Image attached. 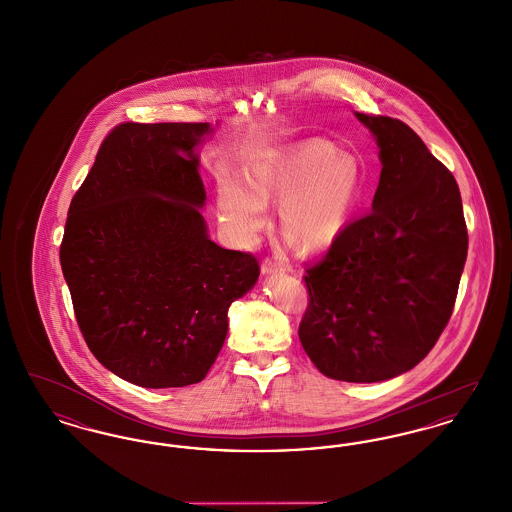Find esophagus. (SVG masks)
Here are the masks:
<instances>
[{
  "instance_id": "esophagus-1",
  "label": "esophagus",
  "mask_w": 512,
  "mask_h": 512,
  "mask_svg": "<svg viewBox=\"0 0 512 512\" xmlns=\"http://www.w3.org/2000/svg\"><path fill=\"white\" fill-rule=\"evenodd\" d=\"M261 270H263V274L282 272V270H286V263L280 261V259H274V257H267V259L263 261V265H261Z\"/></svg>"
}]
</instances>
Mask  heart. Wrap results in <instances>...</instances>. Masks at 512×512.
Masks as SVG:
<instances>
[{
	"instance_id": "heart-1",
	"label": "heart",
	"mask_w": 512,
	"mask_h": 512,
	"mask_svg": "<svg viewBox=\"0 0 512 512\" xmlns=\"http://www.w3.org/2000/svg\"><path fill=\"white\" fill-rule=\"evenodd\" d=\"M361 190V163L328 140H313L249 165L244 182L222 178L220 219L242 244L267 226V203L278 201L282 238L299 253H318L340 236Z\"/></svg>"
}]
</instances>
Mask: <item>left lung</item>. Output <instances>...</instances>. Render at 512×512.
Wrapping results in <instances>:
<instances>
[{"instance_id": "8db88e82", "label": "left lung", "mask_w": 512, "mask_h": 512, "mask_svg": "<svg viewBox=\"0 0 512 512\" xmlns=\"http://www.w3.org/2000/svg\"><path fill=\"white\" fill-rule=\"evenodd\" d=\"M380 147L372 211L305 270L299 340L334 380L370 384L418 365L445 330L468 232L455 176L399 119L357 113Z\"/></svg>"}]
</instances>
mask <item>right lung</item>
<instances>
[{
    "mask_svg": "<svg viewBox=\"0 0 512 512\" xmlns=\"http://www.w3.org/2000/svg\"><path fill=\"white\" fill-rule=\"evenodd\" d=\"M207 122H121L74 194L59 249L74 317L101 365L142 388L201 382L253 253L207 236L194 147Z\"/></svg>",
    "mask_w": 512,
    "mask_h": 512,
    "instance_id": "right-lung-1",
    "label": "right lung"
}]
</instances>
